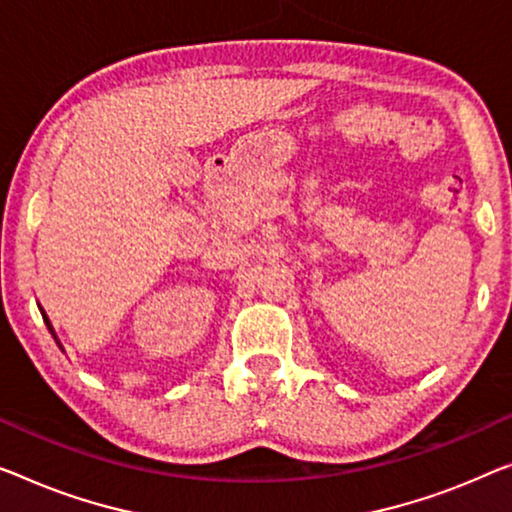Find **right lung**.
<instances>
[{"mask_svg": "<svg viewBox=\"0 0 512 512\" xmlns=\"http://www.w3.org/2000/svg\"><path fill=\"white\" fill-rule=\"evenodd\" d=\"M45 324H48V329H50V322H48V317H45Z\"/></svg>", "mask_w": 512, "mask_h": 512, "instance_id": "add662e5", "label": "right lung"}]
</instances>
